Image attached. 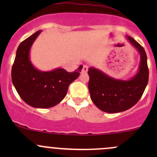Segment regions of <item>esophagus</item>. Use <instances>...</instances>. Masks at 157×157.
Here are the masks:
<instances>
[{
	"instance_id": "esophagus-1",
	"label": "esophagus",
	"mask_w": 157,
	"mask_h": 157,
	"mask_svg": "<svg viewBox=\"0 0 157 157\" xmlns=\"http://www.w3.org/2000/svg\"><path fill=\"white\" fill-rule=\"evenodd\" d=\"M87 71H88V67L86 65H83V68H82V71L81 72L82 73H86L87 72Z\"/></svg>"
}]
</instances>
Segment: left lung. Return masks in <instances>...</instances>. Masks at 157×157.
Masks as SVG:
<instances>
[{
	"label": "left lung",
	"instance_id": "left-lung-1",
	"mask_svg": "<svg viewBox=\"0 0 157 157\" xmlns=\"http://www.w3.org/2000/svg\"><path fill=\"white\" fill-rule=\"evenodd\" d=\"M140 55L139 71L129 80H116L99 70L90 67L88 87L90 98L100 110L108 113H117L128 110L141 98L149 79L147 54L144 48L131 36H127Z\"/></svg>",
	"mask_w": 157,
	"mask_h": 157
}]
</instances>
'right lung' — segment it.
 Segmentation results:
<instances>
[{
  "instance_id": "right-lung-1",
  "label": "right lung",
  "mask_w": 157,
  "mask_h": 157,
  "mask_svg": "<svg viewBox=\"0 0 157 157\" xmlns=\"http://www.w3.org/2000/svg\"><path fill=\"white\" fill-rule=\"evenodd\" d=\"M41 33L39 30L19 45L11 71L16 90L26 103L34 108H51L59 103L67 95L69 85L78 77L83 66L74 72L63 68L41 71L29 60L32 45Z\"/></svg>"
}]
</instances>
